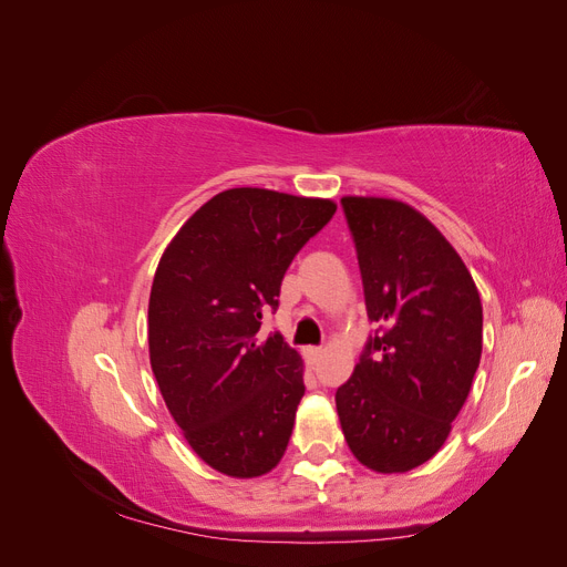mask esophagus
I'll return each mask as SVG.
<instances>
[{
  "label": "esophagus",
  "mask_w": 567,
  "mask_h": 567,
  "mask_svg": "<svg viewBox=\"0 0 567 567\" xmlns=\"http://www.w3.org/2000/svg\"><path fill=\"white\" fill-rule=\"evenodd\" d=\"M321 354H323L321 348H307V350H305V357L310 359V364H317L319 359H321Z\"/></svg>",
  "instance_id": "esophagus-1"
}]
</instances>
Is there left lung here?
I'll list each match as a JSON object with an SVG mask.
<instances>
[{
	"instance_id": "obj_1",
	"label": "left lung",
	"mask_w": 567,
	"mask_h": 567,
	"mask_svg": "<svg viewBox=\"0 0 567 567\" xmlns=\"http://www.w3.org/2000/svg\"><path fill=\"white\" fill-rule=\"evenodd\" d=\"M375 331L336 392L348 447L367 468L404 473L431 458L466 402L483 352V305L456 250L390 198L340 200Z\"/></svg>"
}]
</instances>
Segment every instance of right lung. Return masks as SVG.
<instances>
[{"label":"right lung","mask_w":567,"mask_h":567,"mask_svg":"<svg viewBox=\"0 0 567 567\" xmlns=\"http://www.w3.org/2000/svg\"><path fill=\"white\" fill-rule=\"evenodd\" d=\"M336 215L333 200L229 188L188 217L161 257L148 300V350L169 414L194 452L234 477L281 461L305 394L302 362L281 333L284 274Z\"/></svg>","instance_id":"right-lung-1"}]
</instances>
